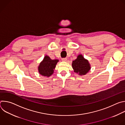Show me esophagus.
Segmentation results:
<instances>
[{"mask_svg": "<svg viewBox=\"0 0 125 125\" xmlns=\"http://www.w3.org/2000/svg\"><path fill=\"white\" fill-rule=\"evenodd\" d=\"M62 60L63 61H67V59L66 58H62Z\"/></svg>", "mask_w": 125, "mask_h": 125, "instance_id": "obj_1", "label": "esophagus"}]
</instances>
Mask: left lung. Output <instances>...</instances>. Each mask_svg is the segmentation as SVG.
<instances>
[{"mask_svg":"<svg viewBox=\"0 0 125 125\" xmlns=\"http://www.w3.org/2000/svg\"><path fill=\"white\" fill-rule=\"evenodd\" d=\"M72 66L74 72L80 76L86 75L91 69V64L88 61L82 54H79L77 58L73 61Z\"/></svg>","mask_w":125,"mask_h":125,"instance_id":"1","label":"left lung"}]
</instances>
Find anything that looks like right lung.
I'll list each match as a JSON object with an SVG mask.
<instances>
[{"label": "right lung", "instance_id": "add662e5", "mask_svg": "<svg viewBox=\"0 0 125 125\" xmlns=\"http://www.w3.org/2000/svg\"><path fill=\"white\" fill-rule=\"evenodd\" d=\"M58 62V59L52 60L48 56L45 55L38 67L39 74L44 77H50L54 73V70Z\"/></svg>", "mask_w": 125, "mask_h": 125}]
</instances>
